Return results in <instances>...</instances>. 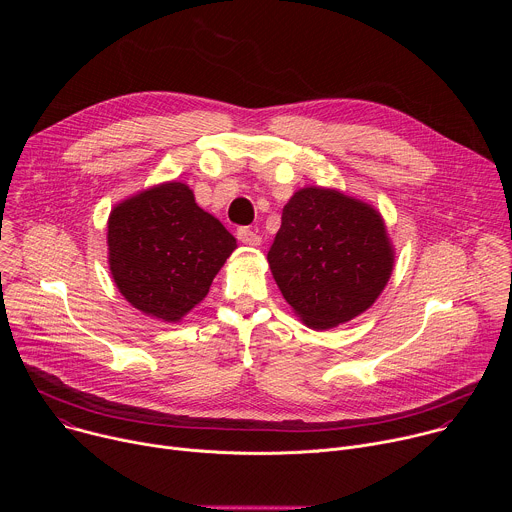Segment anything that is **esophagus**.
Listing matches in <instances>:
<instances>
[{"label": "esophagus", "mask_w": 512, "mask_h": 512, "mask_svg": "<svg viewBox=\"0 0 512 512\" xmlns=\"http://www.w3.org/2000/svg\"><path fill=\"white\" fill-rule=\"evenodd\" d=\"M237 237L243 245H249V247H259L261 245V237L255 231H251L249 227H241L237 231Z\"/></svg>", "instance_id": "esophagus-1"}]
</instances>
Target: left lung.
Segmentation results:
<instances>
[{"mask_svg":"<svg viewBox=\"0 0 512 512\" xmlns=\"http://www.w3.org/2000/svg\"><path fill=\"white\" fill-rule=\"evenodd\" d=\"M285 302L314 330L344 324L369 310L385 289L395 251L371 204L310 186L283 206L267 253Z\"/></svg>","mask_w":512,"mask_h":512,"instance_id":"8db88e82","label":"left lung"}]
</instances>
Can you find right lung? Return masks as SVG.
<instances>
[{
	"mask_svg": "<svg viewBox=\"0 0 512 512\" xmlns=\"http://www.w3.org/2000/svg\"><path fill=\"white\" fill-rule=\"evenodd\" d=\"M107 247L121 296L152 318L180 322L206 298L237 239L186 184L166 182L111 210Z\"/></svg>",
	"mask_w": 512,
	"mask_h": 512,
	"instance_id": "right-lung-1",
	"label": "right lung"
}]
</instances>
